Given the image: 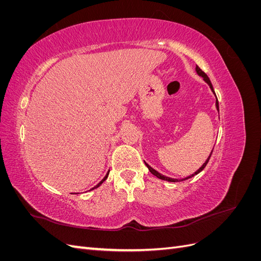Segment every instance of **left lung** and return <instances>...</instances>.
Returning a JSON list of instances; mask_svg holds the SVG:
<instances>
[{"label":"left lung","mask_w":261,"mask_h":261,"mask_svg":"<svg viewBox=\"0 0 261 261\" xmlns=\"http://www.w3.org/2000/svg\"><path fill=\"white\" fill-rule=\"evenodd\" d=\"M196 73L198 74L200 77H202L203 78V81L206 82L207 84H208V86L210 87V89H211V91L213 92V94H215L216 96V93H215V90H213V87H212V84H211V82H210V80H209V77L207 76V74L206 73H203L202 70L196 65ZM216 108H217V110H218V112H219V102H218V99H217V96H216ZM213 150V149H212ZM211 154H212V151L210 152V154H209V156H208V159L204 161V163L201 165V167L197 170L195 173H193L192 175H189V176H187V177H185V178H181V179H177V178H171V177H169V176H165V175H163V174H161V173H159L158 171H155L154 169H152L151 167H150V165L148 164V163H146L145 162V164L147 165V168L149 169V171H150V173H151V174H153L154 176H156L158 178H160V179H163V180H168V181H181V180H185V179H188V178H191V177H193V176H195V175H197L198 174V173H200L204 168H206V165H207V163H208V161H209V159H210V156H211Z\"/></svg>","instance_id":"left-lung-1"}]
</instances>
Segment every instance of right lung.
<instances>
[{"label":"right lung","instance_id":"1","mask_svg":"<svg viewBox=\"0 0 261 261\" xmlns=\"http://www.w3.org/2000/svg\"><path fill=\"white\" fill-rule=\"evenodd\" d=\"M109 172H110V170L108 171V173H107V175H106V176L103 177V179H102V180L100 181V183H98V184H97L96 186H94V187H93V188H91V189H94V188H98V187H99V186H100V185H101L102 183H103V181H105V180H106V179L108 178V176H109ZM91 189H90V191H91Z\"/></svg>","mask_w":261,"mask_h":261}]
</instances>
